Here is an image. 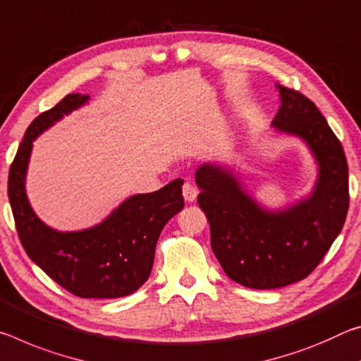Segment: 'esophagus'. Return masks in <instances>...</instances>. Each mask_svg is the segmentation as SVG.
<instances>
[{
	"instance_id": "esophagus-1",
	"label": "esophagus",
	"mask_w": 361,
	"mask_h": 361,
	"mask_svg": "<svg viewBox=\"0 0 361 361\" xmlns=\"http://www.w3.org/2000/svg\"><path fill=\"white\" fill-rule=\"evenodd\" d=\"M182 195H184V200L187 203H193L195 200H197L198 190H197V187L190 184V182H185L184 187H182Z\"/></svg>"
}]
</instances>
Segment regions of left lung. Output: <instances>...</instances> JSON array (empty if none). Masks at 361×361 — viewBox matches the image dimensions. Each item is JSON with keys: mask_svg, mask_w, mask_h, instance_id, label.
<instances>
[{"mask_svg": "<svg viewBox=\"0 0 361 361\" xmlns=\"http://www.w3.org/2000/svg\"><path fill=\"white\" fill-rule=\"evenodd\" d=\"M276 134L304 142L317 163L309 195L270 209L252 197L232 166L203 163L195 171L198 204L211 227V247L230 280L275 289L304 280L338 238L348 209V168L339 139L317 105L276 85Z\"/></svg>", "mask_w": 361, "mask_h": 361, "instance_id": "obj_1", "label": "left lung"}]
</instances>
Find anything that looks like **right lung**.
<instances>
[{
  "label": "right lung",
  "mask_w": 361,
  "mask_h": 361,
  "mask_svg": "<svg viewBox=\"0 0 361 361\" xmlns=\"http://www.w3.org/2000/svg\"><path fill=\"white\" fill-rule=\"evenodd\" d=\"M90 99L87 94H68L54 109L35 118L11 164L8 195L23 250L46 275L78 298L115 299L129 296L149 280L159 233L184 208V180L174 179L157 192L131 195L90 228L61 232L46 226L25 190L33 142Z\"/></svg>",
  "instance_id": "add662e5"
}]
</instances>
